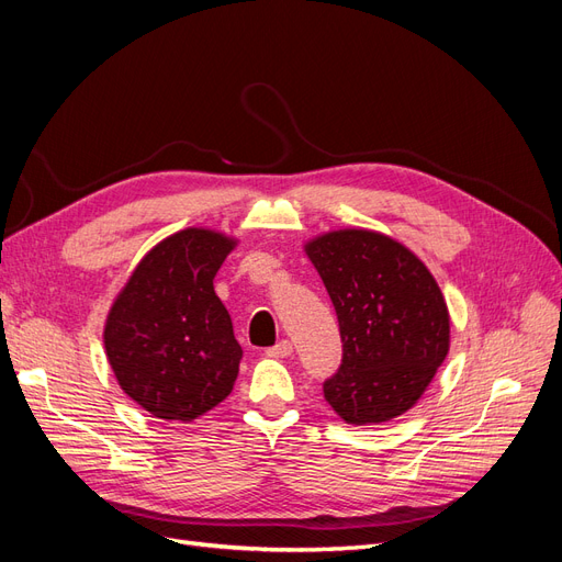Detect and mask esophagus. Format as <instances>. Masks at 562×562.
<instances>
[{
  "label": "esophagus",
  "mask_w": 562,
  "mask_h": 562,
  "mask_svg": "<svg viewBox=\"0 0 562 562\" xmlns=\"http://www.w3.org/2000/svg\"><path fill=\"white\" fill-rule=\"evenodd\" d=\"M291 353H293L291 339H279L274 347L267 349V356H271V359H285V356H291Z\"/></svg>",
  "instance_id": "1"
}]
</instances>
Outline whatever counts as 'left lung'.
<instances>
[{
	"instance_id": "obj_1",
	"label": "left lung",
	"mask_w": 562,
	"mask_h": 562,
	"mask_svg": "<svg viewBox=\"0 0 562 562\" xmlns=\"http://www.w3.org/2000/svg\"><path fill=\"white\" fill-rule=\"evenodd\" d=\"M342 337V363L323 396L347 424L389 422L419 401L450 349V316L415 252L368 229L307 244Z\"/></svg>"
}]
</instances>
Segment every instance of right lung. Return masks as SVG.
<instances>
[{
  "label": "right lung",
  "instance_id": "add662e5",
  "mask_svg": "<svg viewBox=\"0 0 562 562\" xmlns=\"http://www.w3.org/2000/svg\"><path fill=\"white\" fill-rule=\"evenodd\" d=\"M234 244L196 227L168 236L135 267L108 314L114 378L159 419L192 422L232 394L244 351L213 279Z\"/></svg>",
  "mask_w": 562,
  "mask_h": 562
}]
</instances>
